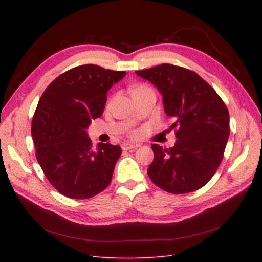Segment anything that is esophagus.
Here are the masks:
<instances>
[{
	"mask_svg": "<svg viewBox=\"0 0 262 262\" xmlns=\"http://www.w3.org/2000/svg\"><path fill=\"white\" fill-rule=\"evenodd\" d=\"M139 145L138 144H132V143H123L121 145L123 150H128V149H133V148H137Z\"/></svg>",
	"mask_w": 262,
	"mask_h": 262,
	"instance_id": "esophagus-1",
	"label": "esophagus"
}]
</instances>
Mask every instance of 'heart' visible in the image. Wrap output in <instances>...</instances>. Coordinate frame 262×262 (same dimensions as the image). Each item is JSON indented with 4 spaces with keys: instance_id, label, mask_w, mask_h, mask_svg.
<instances>
[{
    "instance_id": "b5f03b06",
    "label": "heart",
    "mask_w": 262,
    "mask_h": 262,
    "mask_svg": "<svg viewBox=\"0 0 262 262\" xmlns=\"http://www.w3.org/2000/svg\"><path fill=\"white\" fill-rule=\"evenodd\" d=\"M143 89H148V87H146V86H144V85H142V86H139V87H137L136 90H134L133 92H136V91H139V90H143Z\"/></svg>"
}]
</instances>
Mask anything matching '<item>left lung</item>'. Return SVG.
<instances>
[{
    "instance_id": "1",
    "label": "left lung",
    "mask_w": 262,
    "mask_h": 262,
    "mask_svg": "<svg viewBox=\"0 0 262 262\" xmlns=\"http://www.w3.org/2000/svg\"><path fill=\"white\" fill-rule=\"evenodd\" d=\"M163 96L165 114L173 119L176 143L153 144L154 161L147 175L170 193H188L203 187L215 173L229 137L228 110L212 87L192 71L161 64L137 71Z\"/></svg>"
}]
</instances>
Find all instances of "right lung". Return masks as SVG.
I'll list each match as a JSON object with an SVG mask.
<instances>
[{"instance_id": "1", "label": "right lung", "mask_w": 262, "mask_h": 262, "mask_svg": "<svg viewBox=\"0 0 262 262\" xmlns=\"http://www.w3.org/2000/svg\"><path fill=\"white\" fill-rule=\"evenodd\" d=\"M124 71L85 64L61 74L38 102L31 136L37 161L50 184L71 199H89L105 190L121 147L99 143L96 150L87 129L106 106L107 93Z\"/></svg>"}]
</instances>
